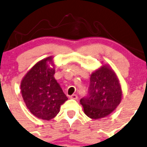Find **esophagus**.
Masks as SVG:
<instances>
[{
  "instance_id": "esophagus-1",
  "label": "esophagus",
  "mask_w": 147,
  "mask_h": 147,
  "mask_svg": "<svg viewBox=\"0 0 147 147\" xmlns=\"http://www.w3.org/2000/svg\"><path fill=\"white\" fill-rule=\"evenodd\" d=\"M69 98H73V99H77L78 98V95L77 94H72V96H69Z\"/></svg>"
}]
</instances>
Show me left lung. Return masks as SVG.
<instances>
[{
    "mask_svg": "<svg viewBox=\"0 0 147 147\" xmlns=\"http://www.w3.org/2000/svg\"><path fill=\"white\" fill-rule=\"evenodd\" d=\"M121 98V86L116 75L110 67L103 65L92 74L88 94L80 99V103L84 113L96 120L111 113Z\"/></svg>",
    "mask_w": 147,
    "mask_h": 147,
    "instance_id": "8db88e82",
    "label": "left lung"
}]
</instances>
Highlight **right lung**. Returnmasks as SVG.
Returning a JSON list of instances; mask_svg holds the SVG:
<instances>
[{
  "instance_id": "right-lung-1",
  "label": "right lung",
  "mask_w": 147,
  "mask_h": 147,
  "mask_svg": "<svg viewBox=\"0 0 147 147\" xmlns=\"http://www.w3.org/2000/svg\"><path fill=\"white\" fill-rule=\"evenodd\" d=\"M52 57L38 62L21 82V92L27 109L38 118L49 120L56 116L68 98L54 78Z\"/></svg>"
}]
</instances>
